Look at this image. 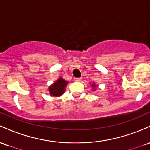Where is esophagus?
<instances>
[{"instance_id":"obj_1","label":"esophagus","mask_w":150,"mask_h":150,"mask_svg":"<svg viewBox=\"0 0 150 150\" xmlns=\"http://www.w3.org/2000/svg\"><path fill=\"white\" fill-rule=\"evenodd\" d=\"M81 80H82V77H80V78H75L74 79L75 81H77V82L81 81Z\"/></svg>"}]
</instances>
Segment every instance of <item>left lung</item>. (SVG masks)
<instances>
[{"instance_id": "1", "label": "left lung", "mask_w": 150, "mask_h": 150, "mask_svg": "<svg viewBox=\"0 0 150 150\" xmlns=\"http://www.w3.org/2000/svg\"><path fill=\"white\" fill-rule=\"evenodd\" d=\"M92 86H93V87H95V85H94V84H93V85H92Z\"/></svg>"}]
</instances>
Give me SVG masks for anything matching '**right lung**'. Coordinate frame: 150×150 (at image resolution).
Returning <instances> with one entry per match:
<instances>
[{
    "label": "right lung",
    "instance_id": "1",
    "mask_svg": "<svg viewBox=\"0 0 150 150\" xmlns=\"http://www.w3.org/2000/svg\"><path fill=\"white\" fill-rule=\"evenodd\" d=\"M68 82L64 80L62 78H59L52 85L50 86L49 88L50 95L54 96H60L65 91V87Z\"/></svg>",
    "mask_w": 150,
    "mask_h": 150
}]
</instances>
